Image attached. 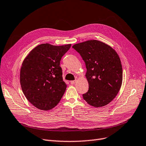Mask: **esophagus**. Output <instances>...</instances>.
<instances>
[{
	"label": "esophagus",
	"mask_w": 146,
	"mask_h": 146,
	"mask_svg": "<svg viewBox=\"0 0 146 146\" xmlns=\"http://www.w3.org/2000/svg\"><path fill=\"white\" fill-rule=\"evenodd\" d=\"M76 82H77V80H73V81H71L70 83L71 84H75Z\"/></svg>",
	"instance_id": "obj_1"
}]
</instances>
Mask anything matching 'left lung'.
<instances>
[{"label": "left lung", "mask_w": 146, "mask_h": 146, "mask_svg": "<svg viewBox=\"0 0 146 146\" xmlns=\"http://www.w3.org/2000/svg\"><path fill=\"white\" fill-rule=\"evenodd\" d=\"M86 64L88 92L82 94L90 105L99 108L107 105L118 93L122 82L121 59L113 48L102 41L92 40L75 44Z\"/></svg>", "instance_id": "8db88e82"}]
</instances>
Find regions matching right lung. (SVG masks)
Instances as JSON below:
<instances>
[{
  "label": "right lung",
  "mask_w": 146,
  "mask_h": 146,
  "mask_svg": "<svg viewBox=\"0 0 146 146\" xmlns=\"http://www.w3.org/2000/svg\"><path fill=\"white\" fill-rule=\"evenodd\" d=\"M71 44L38 45L29 53L20 69V84L27 99L41 110H48L60 102L66 88L60 61Z\"/></svg>",
  "instance_id": "add662e5"
}]
</instances>
